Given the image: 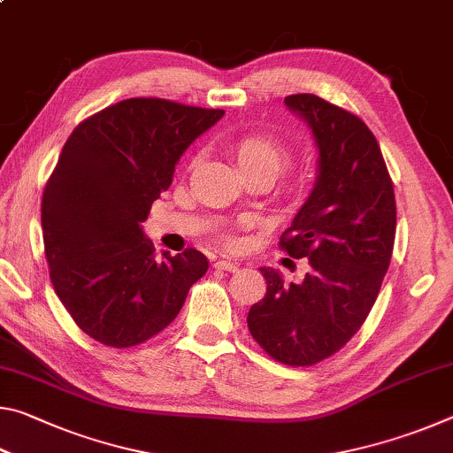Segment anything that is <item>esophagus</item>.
Segmentation results:
<instances>
[{
  "label": "esophagus",
  "instance_id": "obj_1",
  "mask_svg": "<svg viewBox=\"0 0 453 453\" xmlns=\"http://www.w3.org/2000/svg\"><path fill=\"white\" fill-rule=\"evenodd\" d=\"M237 262H234V259H229V257H224V259H218L216 262V267L218 270H226V272H235L237 270Z\"/></svg>",
  "mask_w": 453,
  "mask_h": 453
}]
</instances>
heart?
Returning a JSON list of instances; mask_svg holds the SVG:
<instances>
[{"label": "heart", "instance_id": "b5f03b06", "mask_svg": "<svg viewBox=\"0 0 453 453\" xmlns=\"http://www.w3.org/2000/svg\"><path fill=\"white\" fill-rule=\"evenodd\" d=\"M243 175H265L272 181L294 164V150L286 142L270 134H245L229 145ZM227 243H234V235H224Z\"/></svg>", "mask_w": 453, "mask_h": 453}]
</instances>
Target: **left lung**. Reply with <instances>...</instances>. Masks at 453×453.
<instances>
[{
  "label": "left lung",
  "mask_w": 453,
  "mask_h": 453,
  "mask_svg": "<svg viewBox=\"0 0 453 453\" xmlns=\"http://www.w3.org/2000/svg\"><path fill=\"white\" fill-rule=\"evenodd\" d=\"M286 105L311 127L319 175L280 248L310 264L300 283L262 267L267 289L248 327L275 362L305 367L346 346L378 300L394 251L395 196L378 140L356 113L313 94L288 96Z\"/></svg>",
  "instance_id": "left-lung-1"
}]
</instances>
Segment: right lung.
<instances>
[{
    "instance_id": "obj_1",
    "label": "right lung",
    "mask_w": 453,
    "mask_h": 453,
    "mask_svg": "<svg viewBox=\"0 0 453 453\" xmlns=\"http://www.w3.org/2000/svg\"><path fill=\"white\" fill-rule=\"evenodd\" d=\"M221 116L132 97L67 137L42 197L45 259L59 302L104 346L134 348L157 335L208 272V257L194 248L157 262L142 221L170 188L181 153Z\"/></svg>"
}]
</instances>
